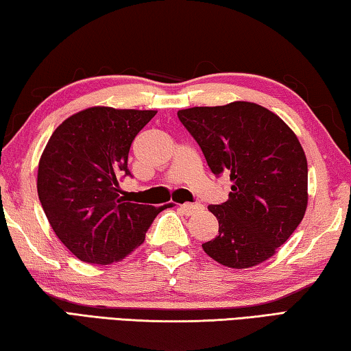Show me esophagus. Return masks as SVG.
Wrapping results in <instances>:
<instances>
[{
    "label": "esophagus",
    "mask_w": 351,
    "mask_h": 351,
    "mask_svg": "<svg viewBox=\"0 0 351 351\" xmlns=\"http://www.w3.org/2000/svg\"><path fill=\"white\" fill-rule=\"evenodd\" d=\"M199 209H201L199 204H181L180 206V210L182 213H186V215H192V213H195Z\"/></svg>",
    "instance_id": "esophagus-1"
}]
</instances>
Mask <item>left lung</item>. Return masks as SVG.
Here are the masks:
<instances>
[{"mask_svg": "<svg viewBox=\"0 0 351 351\" xmlns=\"http://www.w3.org/2000/svg\"><path fill=\"white\" fill-rule=\"evenodd\" d=\"M198 142L212 173H228L229 199L210 204L218 235L204 252L228 268L271 258L308 206V164L295 133L276 112L254 102L193 106L178 111Z\"/></svg>", "mask_w": 351, "mask_h": 351, "instance_id": "left-lung-1", "label": "left lung"}]
</instances>
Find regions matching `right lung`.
<instances>
[{"mask_svg": "<svg viewBox=\"0 0 351 351\" xmlns=\"http://www.w3.org/2000/svg\"><path fill=\"white\" fill-rule=\"evenodd\" d=\"M154 110L91 106L56 128L41 153L37 190L41 207L64 246L85 263L111 265L132 254L159 207L125 197L128 152Z\"/></svg>", "mask_w": 351, "mask_h": 351, "instance_id": "add662e5", "label": "right lung"}]
</instances>
